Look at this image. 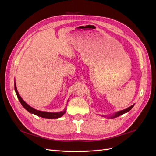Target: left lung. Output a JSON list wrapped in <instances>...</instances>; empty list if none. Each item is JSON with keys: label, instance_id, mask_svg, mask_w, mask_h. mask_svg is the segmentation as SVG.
Returning a JSON list of instances; mask_svg holds the SVG:
<instances>
[{"label": "left lung", "instance_id": "1", "mask_svg": "<svg viewBox=\"0 0 156 156\" xmlns=\"http://www.w3.org/2000/svg\"><path fill=\"white\" fill-rule=\"evenodd\" d=\"M134 105H135V103H134L133 105H131L130 107H127V108H125V109L120 111L116 112L115 113H114V114H112V115H100V116H102V117H107V118H108V119H115V118H116V117L119 116L120 115H122L125 114V113H126L127 112H129L131 109V108L134 107Z\"/></svg>", "mask_w": 156, "mask_h": 156}]
</instances>
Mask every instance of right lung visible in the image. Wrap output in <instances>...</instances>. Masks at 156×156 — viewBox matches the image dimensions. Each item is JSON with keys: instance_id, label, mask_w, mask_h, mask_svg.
Listing matches in <instances>:
<instances>
[{"instance_id": "right-lung-1", "label": "right lung", "mask_w": 156, "mask_h": 156, "mask_svg": "<svg viewBox=\"0 0 156 156\" xmlns=\"http://www.w3.org/2000/svg\"><path fill=\"white\" fill-rule=\"evenodd\" d=\"M14 88H15V91H16V93L17 94V96L19 99V100H20V101L21 103V105H23V107H24L27 111H29V112L32 113V114H34V115H35L37 116H40L41 118H44V119H58V118L62 117L66 113V107L62 111L55 112H46V111H42L37 110V109H36V108L30 107L29 105H28L27 103L23 100L22 98L21 97V96L20 95V94H19V92L17 91V87H16V84L15 81H14Z\"/></svg>"}]
</instances>
